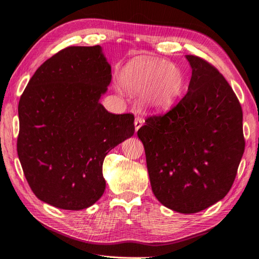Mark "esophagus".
Returning <instances> with one entry per match:
<instances>
[{"mask_svg":"<svg viewBox=\"0 0 259 259\" xmlns=\"http://www.w3.org/2000/svg\"><path fill=\"white\" fill-rule=\"evenodd\" d=\"M142 124H143V120L141 119V118L137 117L136 119H135V129H136V132L142 127Z\"/></svg>","mask_w":259,"mask_h":259,"instance_id":"34e87169","label":"esophagus"}]
</instances>
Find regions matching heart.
<instances>
[{
	"mask_svg": "<svg viewBox=\"0 0 259 259\" xmlns=\"http://www.w3.org/2000/svg\"><path fill=\"white\" fill-rule=\"evenodd\" d=\"M119 82L130 94L142 93V106L155 114L170 112L184 89V77L178 66L150 57H137L125 64Z\"/></svg>",
	"mask_w": 259,
	"mask_h": 259,
	"instance_id": "obj_1",
	"label": "heart"
}]
</instances>
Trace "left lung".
I'll return each instance as SVG.
<instances>
[{"instance_id": "obj_1", "label": "left lung", "mask_w": 259, "mask_h": 259, "mask_svg": "<svg viewBox=\"0 0 259 259\" xmlns=\"http://www.w3.org/2000/svg\"><path fill=\"white\" fill-rule=\"evenodd\" d=\"M188 93L138 131L154 195L167 208L194 213L230 191L244 153L243 114L232 88L202 58L186 55Z\"/></svg>"}]
</instances>
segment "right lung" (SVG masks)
<instances>
[{
    "label": "right lung",
    "mask_w": 259,
    "mask_h": 259,
    "mask_svg": "<svg viewBox=\"0 0 259 259\" xmlns=\"http://www.w3.org/2000/svg\"><path fill=\"white\" fill-rule=\"evenodd\" d=\"M112 67L100 46L69 47L36 69L18 104V158L40 201L80 210L104 193L103 161L135 134L132 114L101 104Z\"/></svg>",
    "instance_id": "obj_1"
}]
</instances>
